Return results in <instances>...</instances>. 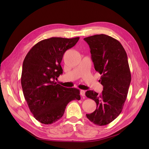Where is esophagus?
<instances>
[{"mask_svg": "<svg viewBox=\"0 0 149 149\" xmlns=\"http://www.w3.org/2000/svg\"><path fill=\"white\" fill-rule=\"evenodd\" d=\"M80 94L82 96H85V91H84V90H81Z\"/></svg>", "mask_w": 149, "mask_h": 149, "instance_id": "esophagus-1", "label": "esophagus"}]
</instances>
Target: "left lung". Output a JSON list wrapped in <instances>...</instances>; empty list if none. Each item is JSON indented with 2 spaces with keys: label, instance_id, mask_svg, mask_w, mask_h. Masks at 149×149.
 Here are the masks:
<instances>
[{
  "label": "left lung",
  "instance_id": "8db88e82",
  "mask_svg": "<svg viewBox=\"0 0 149 149\" xmlns=\"http://www.w3.org/2000/svg\"><path fill=\"white\" fill-rule=\"evenodd\" d=\"M91 49L96 71L101 74L103 86L100 94L87 91L86 96L96 103V109L86 114L94 124L105 125L113 121L122 112L131 81L127 53L116 39L104 34L84 38Z\"/></svg>",
  "mask_w": 149,
  "mask_h": 149
}]
</instances>
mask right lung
I'll list each match as a JSON object with an SVG mask.
<instances>
[{
	"instance_id": "add662e5",
	"label": "right lung",
	"mask_w": 149,
	"mask_h": 149,
	"mask_svg": "<svg viewBox=\"0 0 149 149\" xmlns=\"http://www.w3.org/2000/svg\"><path fill=\"white\" fill-rule=\"evenodd\" d=\"M79 39L49 38L35 45L26 54L22 66V87L31 112L40 123H55L63 116L68 104L80 100L79 89L55 82L63 73L60 63L65 52Z\"/></svg>"
}]
</instances>
